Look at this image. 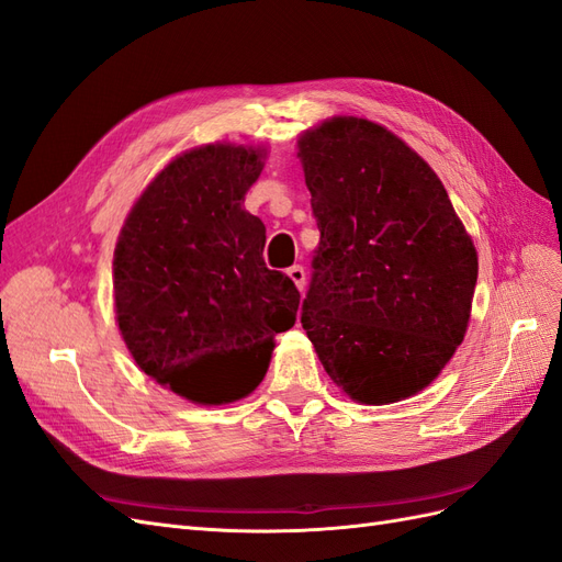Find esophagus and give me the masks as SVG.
Listing matches in <instances>:
<instances>
[{"label": "esophagus", "mask_w": 562, "mask_h": 562, "mask_svg": "<svg viewBox=\"0 0 562 562\" xmlns=\"http://www.w3.org/2000/svg\"><path fill=\"white\" fill-rule=\"evenodd\" d=\"M288 277H291L293 279V283L300 288V291H302V288H304V281H307V271H304V267L302 265H293L291 269H288Z\"/></svg>", "instance_id": "obj_1"}]
</instances>
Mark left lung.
Returning a JSON list of instances; mask_svg holds the SVG:
<instances>
[{
	"mask_svg": "<svg viewBox=\"0 0 562 562\" xmlns=\"http://www.w3.org/2000/svg\"><path fill=\"white\" fill-rule=\"evenodd\" d=\"M321 232L302 328L353 401L396 403L462 345L479 258L443 182L368 119L335 116L300 138Z\"/></svg>",
	"mask_w": 562,
	"mask_h": 562,
	"instance_id": "1",
	"label": "left lung"
}]
</instances>
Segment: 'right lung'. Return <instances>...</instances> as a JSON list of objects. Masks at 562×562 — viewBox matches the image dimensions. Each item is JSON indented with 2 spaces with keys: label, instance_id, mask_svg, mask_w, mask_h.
<instances>
[{
  "label": "right lung",
  "instance_id": "obj_1",
  "mask_svg": "<svg viewBox=\"0 0 562 562\" xmlns=\"http://www.w3.org/2000/svg\"><path fill=\"white\" fill-rule=\"evenodd\" d=\"M258 149L206 145L173 159L135 203L114 250L124 342L145 375L196 403L248 396L300 291L267 269L265 225L244 211Z\"/></svg>",
  "mask_w": 562,
  "mask_h": 562
}]
</instances>
